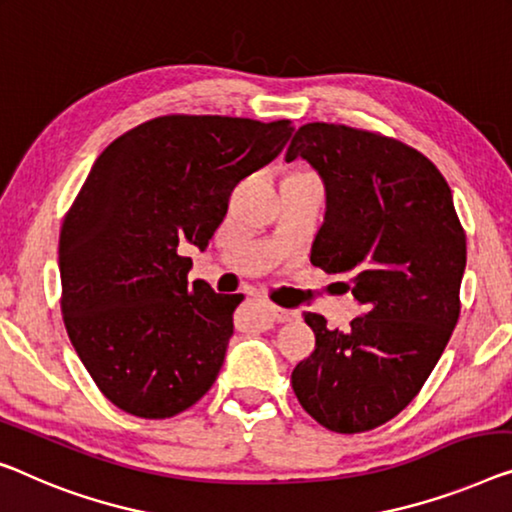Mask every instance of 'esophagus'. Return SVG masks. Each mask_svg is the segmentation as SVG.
Returning a JSON list of instances; mask_svg holds the SVG:
<instances>
[{"instance_id":"obj_1","label":"esophagus","mask_w":512,"mask_h":512,"mask_svg":"<svg viewBox=\"0 0 512 512\" xmlns=\"http://www.w3.org/2000/svg\"><path fill=\"white\" fill-rule=\"evenodd\" d=\"M269 312H271V317L276 319V322H280V324H287V322H294V319H299V310L278 308V305H271Z\"/></svg>"}]
</instances>
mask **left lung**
I'll use <instances>...</instances> for the list:
<instances>
[{"instance_id":"1","label":"left lung","mask_w":512,"mask_h":512,"mask_svg":"<svg viewBox=\"0 0 512 512\" xmlns=\"http://www.w3.org/2000/svg\"><path fill=\"white\" fill-rule=\"evenodd\" d=\"M308 160L326 188L310 262L352 289L365 312L347 331L305 312L315 352L292 388L319 425L368 432L416 398L460 317L467 236L446 179L393 137L340 124H305L287 163Z\"/></svg>"}]
</instances>
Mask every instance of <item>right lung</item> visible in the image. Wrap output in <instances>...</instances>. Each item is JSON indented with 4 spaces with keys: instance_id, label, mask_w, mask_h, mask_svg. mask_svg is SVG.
Returning <instances> with one entry per match:
<instances>
[{
    "instance_id": "1",
    "label": "right lung",
    "mask_w": 512,
    "mask_h": 512,
    "mask_svg": "<svg viewBox=\"0 0 512 512\" xmlns=\"http://www.w3.org/2000/svg\"><path fill=\"white\" fill-rule=\"evenodd\" d=\"M294 126L167 114L96 158L59 234L61 315L101 393L126 414L170 418L223 368L241 294L188 285L179 246H209L236 183L269 165Z\"/></svg>"
}]
</instances>
